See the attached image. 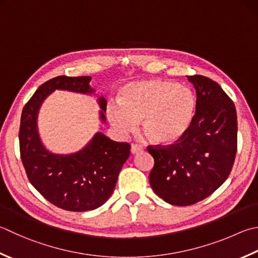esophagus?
<instances>
[{
  "mask_svg": "<svg viewBox=\"0 0 258 258\" xmlns=\"http://www.w3.org/2000/svg\"><path fill=\"white\" fill-rule=\"evenodd\" d=\"M143 152H144V148L140 147V146H138V145L131 146V154L133 155H137V154H140Z\"/></svg>",
  "mask_w": 258,
  "mask_h": 258,
  "instance_id": "obj_1",
  "label": "esophagus"
}]
</instances>
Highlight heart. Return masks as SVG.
<instances>
[{
    "label": "heart",
    "instance_id": "obj_1",
    "mask_svg": "<svg viewBox=\"0 0 258 258\" xmlns=\"http://www.w3.org/2000/svg\"><path fill=\"white\" fill-rule=\"evenodd\" d=\"M197 98L187 86L149 79L124 85L119 101H109L106 116L121 135L135 133L139 121L150 142L172 145L182 139L193 122Z\"/></svg>",
    "mask_w": 258,
    "mask_h": 258
}]
</instances>
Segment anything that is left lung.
Here are the masks:
<instances>
[{
    "label": "left lung",
    "instance_id": "obj_1",
    "mask_svg": "<svg viewBox=\"0 0 258 258\" xmlns=\"http://www.w3.org/2000/svg\"><path fill=\"white\" fill-rule=\"evenodd\" d=\"M197 92V111L188 131L167 147L149 146L155 160L149 174L154 192L172 206H191L226 181L237 153L234 102L215 81L187 76Z\"/></svg>",
    "mask_w": 258,
    "mask_h": 258
}]
</instances>
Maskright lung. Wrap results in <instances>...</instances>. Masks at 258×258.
I'll return each mask as SVG.
<instances>
[{
  "label": "right lung",
  "instance_id": "1",
  "mask_svg": "<svg viewBox=\"0 0 258 258\" xmlns=\"http://www.w3.org/2000/svg\"><path fill=\"white\" fill-rule=\"evenodd\" d=\"M91 80V76H58L46 82L24 105L21 115L19 142L29 181L46 200L67 211H90L105 203L130 155L129 144L113 142L100 131L72 154H55L42 144L37 121L43 101L56 90L94 94ZM98 103L104 123L106 100L99 96Z\"/></svg>",
  "mask_w": 258,
  "mask_h": 258
}]
</instances>
